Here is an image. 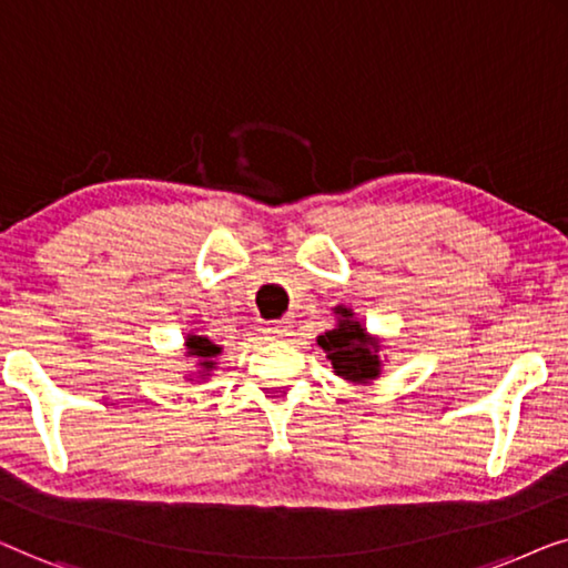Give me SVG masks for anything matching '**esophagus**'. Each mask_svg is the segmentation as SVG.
Wrapping results in <instances>:
<instances>
[{
  "label": "esophagus",
  "instance_id": "obj_1",
  "mask_svg": "<svg viewBox=\"0 0 568 568\" xmlns=\"http://www.w3.org/2000/svg\"><path fill=\"white\" fill-rule=\"evenodd\" d=\"M291 324H287V322H277V324H273V326H267V337L270 339H277V342H281V339H287V337H291Z\"/></svg>",
  "mask_w": 568,
  "mask_h": 568
}]
</instances>
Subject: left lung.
<instances>
[{
	"instance_id": "obj_1",
	"label": "left lung",
	"mask_w": 568,
	"mask_h": 568,
	"mask_svg": "<svg viewBox=\"0 0 568 568\" xmlns=\"http://www.w3.org/2000/svg\"><path fill=\"white\" fill-rule=\"evenodd\" d=\"M337 324L334 329L318 334L316 345L326 353L334 375L349 383H371L381 378L383 339L365 329V324L353 314L349 306L334 308Z\"/></svg>"
}]
</instances>
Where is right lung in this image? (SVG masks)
I'll list each match as a JSON object with an SVG mask.
<instances>
[{
	"label": "right lung",
	"mask_w": 568,
	"mask_h": 568,
	"mask_svg": "<svg viewBox=\"0 0 568 568\" xmlns=\"http://www.w3.org/2000/svg\"><path fill=\"white\" fill-rule=\"evenodd\" d=\"M221 345H215L205 337V334H197V332H190L185 337V355L193 357L195 365L201 367V375H211V371L215 367V357L221 355ZM193 381V378H190Z\"/></svg>",
	"instance_id": "add662e5"
}]
</instances>
